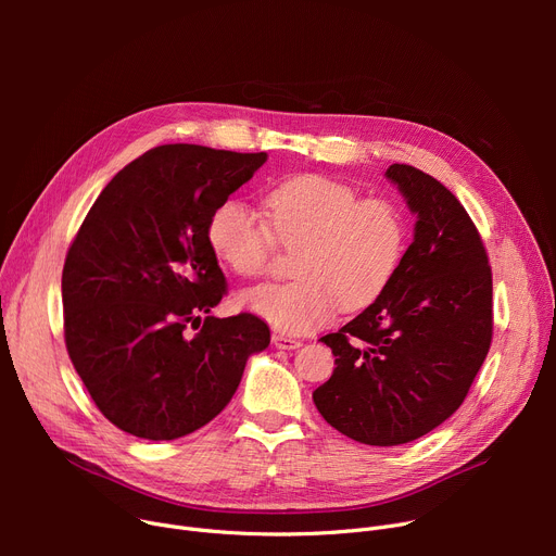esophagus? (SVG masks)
I'll list each match as a JSON object with an SVG mask.
<instances>
[{"label": "esophagus", "instance_id": "34e87169", "mask_svg": "<svg viewBox=\"0 0 556 556\" xmlns=\"http://www.w3.org/2000/svg\"><path fill=\"white\" fill-rule=\"evenodd\" d=\"M273 342H275L277 349H298V346H302V340L283 336V333H273Z\"/></svg>", "mask_w": 556, "mask_h": 556}]
</instances>
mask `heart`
<instances>
[{
  "instance_id": "1",
  "label": "heart",
  "mask_w": 556,
  "mask_h": 556,
  "mask_svg": "<svg viewBox=\"0 0 556 556\" xmlns=\"http://www.w3.org/2000/svg\"><path fill=\"white\" fill-rule=\"evenodd\" d=\"M263 220L239 200L214 210L207 241L239 277H261L279 245H300L290 283L245 290L241 306L283 333L329 325L342 308L356 313L381 298L405 252V220L388 198H358L356 189L319 173L290 175L261 195Z\"/></svg>"
}]
</instances>
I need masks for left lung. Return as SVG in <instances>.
Wrapping results in <instances>:
<instances>
[{
    "mask_svg": "<svg viewBox=\"0 0 556 556\" xmlns=\"http://www.w3.org/2000/svg\"><path fill=\"white\" fill-rule=\"evenodd\" d=\"M417 216L386 293L338 333L336 369L313 392L315 407L342 434L369 446H399L444 424L469 394L491 344V266L459 200L432 175L392 164Z\"/></svg>",
    "mask_w": 556,
    "mask_h": 556,
    "instance_id": "8db88e82",
    "label": "left lung"
}]
</instances>
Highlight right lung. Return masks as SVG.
Listing matches in <instances>:
<instances>
[{"label":"right lung","mask_w":556,"mask_h":556,"mask_svg":"<svg viewBox=\"0 0 556 556\" xmlns=\"http://www.w3.org/2000/svg\"><path fill=\"white\" fill-rule=\"evenodd\" d=\"M266 160L157 146L87 212L63 268L65 344L92 401L124 432L166 442L210 424L248 358L270 344L261 317L212 315L225 275L207 241L214 210Z\"/></svg>","instance_id":"right-lung-1"}]
</instances>
